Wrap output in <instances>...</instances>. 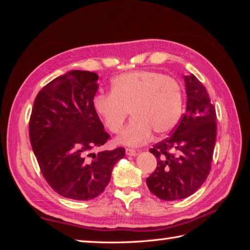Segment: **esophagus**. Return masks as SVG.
<instances>
[{
  "label": "esophagus",
  "instance_id": "34e87169",
  "mask_svg": "<svg viewBox=\"0 0 250 250\" xmlns=\"http://www.w3.org/2000/svg\"><path fill=\"white\" fill-rule=\"evenodd\" d=\"M125 153L128 154V155H130V156H133V155L137 154V151L133 150V149H126L125 150Z\"/></svg>",
  "mask_w": 250,
  "mask_h": 250
}]
</instances>
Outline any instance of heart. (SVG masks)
I'll use <instances>...</instances> for the list:
<instances>
[{
    "label": "heart",
    "instance_id": "heart-1",
    "mask_svg": "<svg viewBox=\"0 0 250 250\" xmlns=\"http://www.w3.org/2000/svg\"><path fill=\"white\" fill-rule=\"evenodd\" d=\"M184 95L176 79L151 70L117 76L111 92L94 98V109L109 131L119 132L131 111L133 119L117 141L139 146L154 132L166 135L174 130L183 115Z\"/></svg>",
    "mask_w": 250,
    "mask_h": 250
}]
</instances>
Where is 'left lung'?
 <instances>
[{
	"label": "left lung",
	"instance_id": "obj_1",
	"mask_svg": "<svg viewBox=\"0 0 250 250\" xmlns=\"http://www.w3.org/2000/svg\"><path fill=\"white\" fill-rule=\"evenodd\" d=\"M186 111L170 138L150 149L158 167L146 179L150 192L163 201L195 193L209 174L216 141V111L195 76H184Z\"/></svg>",
	"mask_w": 250,
	"mask_h": 250
}]
</instances>
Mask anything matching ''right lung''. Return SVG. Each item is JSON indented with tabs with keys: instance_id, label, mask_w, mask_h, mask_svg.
Listing matches in <instances>:
<instances>
[{
	"instance_id": "1",
	"label": "right lung",
	"mask_w": 250,
	"mask_h": 250,
	"mask_svg": "<svg viewBox=\"0 0 250 250\" xmlns=\"http://www.w3.org/2000/svg\"><path fill=\"white\" fill-rule=\"evenodd\" d=\"M98 75L70 70L37 94L29 118V140L44 179L66 198L89 201L108 185L125 147L94 150L110 135L94 109Z\"/></svg>"
}]
</instances>
